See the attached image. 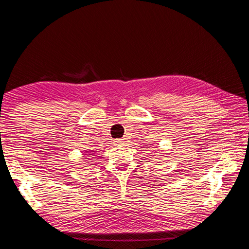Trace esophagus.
Returning a JSON list of instances; mask_svg holds the SVG:
<instances>
[{
	"label": "esophagus",
	"instance_id": "34e87169",
	"mask_svg": "<svg viewBox=\"0 0 249 249\" xmlns=\"http://www.w3.org/2000/svg\"><path fill=\"white\" fill-rule=\"evenodd\" d=\"M114 143H115L116 145H120V144H122V143H123V139H115V140H114Z\"/></svg>",
	"mask_w": 249,
	"mask_h": 249
}]
</instances>
